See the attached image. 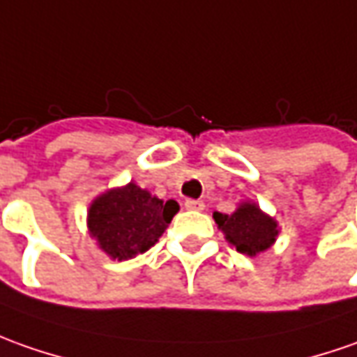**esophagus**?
I'll return each instance as SVG.
<instances>
[{
	"label": "esophagus",
	"instance_id": "obj_1",
	"mask_svg": "<svg viewBox=\"0 0 357 357\" xmlns=\"http://www.w3.org/2000/svg\"><path fill=\"white\" fill-rule=\"evenodd\" d=\"M184 208L186 210H204V200H192V198H188L184 202Z\"/></svg>",
	"mask_w": 357,
	"mask_h": 357
}]
</instances>
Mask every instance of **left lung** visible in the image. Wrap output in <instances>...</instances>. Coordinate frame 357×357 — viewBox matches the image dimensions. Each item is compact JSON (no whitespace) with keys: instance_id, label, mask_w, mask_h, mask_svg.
<instances>
[{"instance_id":"obj_1","label":"left lung","mask_w":357,"mask_h":357,"mask_svg":"<svg viewBox=\"0 0 357 357\" xmlns=\"http://www.w3.org/2000/svg\"><path fill=\"white\" fill-rule=\"evenodd\" d=\"M214 220L218 228L224 231L226 240L240 253L250 257L271 248L279 234L277 222L261 212L255 202H241L234 214L214 212Z\"/></svg>"}]
</instances>
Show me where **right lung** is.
<instances>
[{"mask_svg": "<svg viewBox=\"0 0 357 357\" xmlns=\"http://www.w3.org/2000/svg\"><path fill=\"white\" fill-rule=\"evenodd\" d=\"M178 212L174 200L162 202L135 183L100 195L88 210V231L112 259L126 261L155 245Z\"/></svg>", "mask_w": 357, "mask_h": 357, "instance_id": "1", "label": "right lung"}]
</instances>
